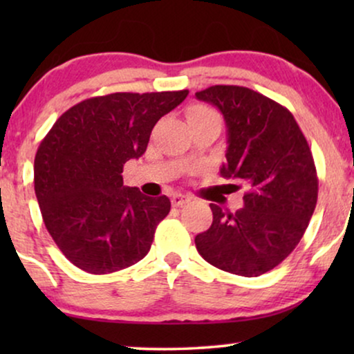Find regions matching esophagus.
Here are the masks:
<instances>
[{
    "label": "esophagus",
    "instance_id": "1",
    "mask_svg": "<svg viewBox=\"0 0 354 354\" xmlns=\"http://www.w3.org/2000/svg\"><path fill=\"white\" fill-rule=\"evenodd\" d=\"M171 201H172V206L178 207V206H183L185 203L190 201V198L185 196V195H180V193H176V195L171 198Z\"/></svg>",
    "mask_w": 354,
    "mask_h": 354
}]
</instances>
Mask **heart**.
Returning a JSON list of instances; mask_svg holds the SVG:
<instances>
[{
    "mask_svg": "<svg viewBox=\"0 0 354 354\" xmlns=\"http://www.w3.org/2000/svg\"><path fill=\"white\" fill-rule=\"evenodd\" d=\"M203 115H214V113L209 108H206V106H201V104H196V106H192L190 109H188L187 113V118L192 119V118H203Z\"/></svg>",
    "mask_w": 354,
    "mask_h": 354,
    "instance_id": "1",
    "label": "heart"
}]
</instances>
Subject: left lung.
Masks as SVG:
<instances>
[{
  "mask_svg": "<svg viewBox=\"0 0 354 354\" xmlns=\"http://www.w3.org/2000/svg\"><path fill=\"white\" fill-rule=\"evenodd\" d=\"M214 104L227 127L225 178L248 185L243 207L217 205L209 229L195 236L207 263L225 272L258 277L279 266L299 243L317 203V174L309 145L282 104L236 85L196 91Z\"/></svg>",
  "mask_w": 354,
  "mask_h": 354,
  "instance_id": "left-lung-1",
  "label": "left lung"
}]
</instances>
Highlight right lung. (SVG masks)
<instances>
[{
	"label": "right lung",
	"mask_w": 354,
	"mask_h": 354,
	"mask_svg": "<svg viewBox=\"0 0 354 354\" xmlns=\"http://www.w3.org/2000/svg\"><path fill=\"white\" fill-rule=\"evenodd\" d=\"M187 95L95 96L67 109L41 140L33 183L43 222L79 269L109 274L148 254L171 201L125 187L124 164L147 151L154 125Z\"/></svg>",
	"instance_id": "obj_1"
}]
</instances>
